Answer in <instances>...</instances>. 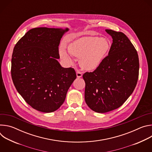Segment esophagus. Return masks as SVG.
<instances>
[{"mask_svg": "<svg viewBox=\"0 0 152 152\" xmlns=\"http://www.w3.org/2000/svg\"><path fill=\"white\" fill-rule=\"evenodd\" d=\"M76 76H77V77H81L82 76V73L77 70L76 71Z\"/></svg>", "mask_w": 152, "mask_h": 152, "instance_id": "1", "label": "esophagus"}]
</instances>
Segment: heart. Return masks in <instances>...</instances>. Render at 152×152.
<instances>
[{
    "label": "heart",
    "mask_w": 152,
    "mask_h": 152,
    "mask_svg": "<svg viewBox=\"0 0 152 152\" xmlns=\"http://www.w3.org/2000/svg\"><path fill=\"white\" fill-rule=\"evenodd\" d=\"M111 46V42L106 37L87 36L72 41L69 46V50L72 55L79 58L80 66L83 70L93 71L100 66ZM69 53L64 45L59 46L61 59L67 64L72 65L73 59Z\"/></svg>",
    "instance_id": "b5f03b06"
}]
</instances>
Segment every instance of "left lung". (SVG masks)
<instances>
[{"label": "left lung", "instance_id": "left-lung-1", "mask_svg": "<svg viewBox=\"0 0 152 152\" xmlns=\"http://www.w3.org/2000/svg\"><path fill=\"white\" fill-rule=\"evenodd\" d=\"M105 31L113 38L108 56L93 72L83 75L85 102L99 113L117 109L126 101L137 85L140 67L137 52L127 36L111 29Z\"/></svg>", "mask_w": 152, "mask_h": 152}]
</instances>
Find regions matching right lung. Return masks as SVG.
Wrapping results in <instances>:
<instances>
[{"label":"right lung","mask_w":152,"mask_h":152,"mask_svg":"<svg viewBox=\"0 0 152 152\" xmlns=\"http://www.w3.org/2000/svg\"><path fill=\"white\" fill-rule=\"evenodd\" d=\"M66 28H36L15 45L11 59V76L18 93L34 109L42 113L57 110L76 78L72 68H64L58 46Z\"/></svg>","instance_id":"right-lung-1"}]
</instances>
